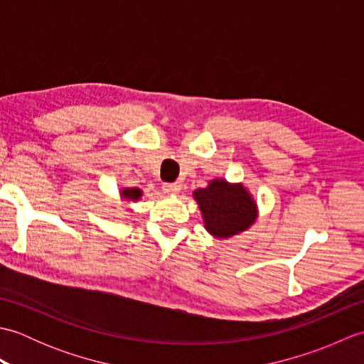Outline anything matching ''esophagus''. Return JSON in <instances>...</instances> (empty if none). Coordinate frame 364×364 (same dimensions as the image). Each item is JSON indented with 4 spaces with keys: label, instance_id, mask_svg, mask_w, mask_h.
<instances>
[{
    "label": "esophagus",
    "instance_id": "34e87169",
    "mask_svg": "<svg viewBox=\"0 0 364 364\" xmlns=\"http://www.w3.org/2000/svg\"><path fill=\"white\" fill-rule=\"evenodd\" d=\"M162 191H164L166 196H178V192H180V186L173 183H164L162 184Z\"/></svg>",
    "mask_w": 364,
    "mask_h": 364
}]
</instances>
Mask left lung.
I'll return each instance as SVG.
<instances>
[{"mask_svg": "<svg viewBox=\"0 0 364 364\" xmlns=\"http://www.w3.org/2000/svg\"><path fill=\"white\" fill-rule=\"evenodd\" d=\"M202 213L205 230L213 237L227 239L249 230L258 219V205L244 183L214 178L192 194Z\"/></svg>", "mask_w": 364, "mask_h": 364, "instance_id": "8db88e82", "label": "left lung"}]
</instances>
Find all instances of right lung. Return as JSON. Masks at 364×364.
Segmentation results:
<instances>
[{
    "mask_svg": "<svg viewBox=\"0 0 364 364\" xmlns=\"http://www.w3.org/2000/svg\"><path fill=\"white\" fill-rule=\"evenodd\" d=\"M119 197L125 203H136L142 198V189L139 188H122L119 191Z\"/></svg>",
    "mask_w": 364,
    "mask_h": 364,
    "instance_id": "obj_1",
    "label": "right lung"
}]
</instances>
